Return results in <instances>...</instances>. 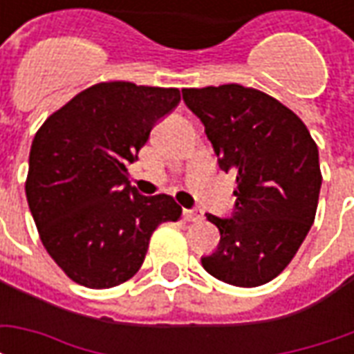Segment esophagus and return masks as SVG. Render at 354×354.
Returning a JSON list of instances; mask_svg holds the SVG:
<instances>
[{"label":"esophagus","instance_id":"34e87169","mask_svg":"<svg viewBox=\"0 0 354 354\" xmlns=\"http://www.w3.org/2000/svg\"><path fill=\"white\" fill-rule=\"evenodd\" d=\"M184 218L187 222H201V220H203V212H201V210H195V208H185Z\"/></svg>","mask_w":354,"mask_h":354}]
</instances>
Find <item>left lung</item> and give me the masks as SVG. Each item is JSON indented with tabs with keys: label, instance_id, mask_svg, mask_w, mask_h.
<instances>
[{
	"label": "left lung",
	"instance_id": "left-lung-1",
	"mask_svg": "<svg viewBox=\"0 0 354 354\" xmlns=\"http://www.w3.org/2000/svg\"><path fill=\"white\" fill-rule=\"evenodd\" d=\"M220 169L237 176L230 218L207 214L220 245L201 263L218 281L252 288L296 256L319 205V149L299 117L273 96L237 83L184 88Z\"/></svg>",
	"mask_w": 354,
	"mask_h": 354
}]
</instances>
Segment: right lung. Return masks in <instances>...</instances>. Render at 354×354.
<instances>
[{
  "label": "right lung",
  "instance_id": "1",
  "mask_svg": "<svg viewBox=\"0 0 354 354\" xmlns=\"http://www.w3.org/2000/svg\"><path fill=\"white\" fill-rule=\"evenodd\" d=\"M178 104V88L98 83L35 134L28 207L43 246L77 284L100 290L129 281L144 263L157 225L182 214L170 195H140L127 170Z\"/></svg>",
  "mask_w": 354,
  "mask_h": 354
}]
</instances>
